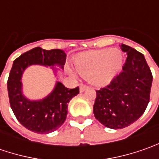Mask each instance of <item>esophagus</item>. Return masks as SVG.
<instances>
[{
    "label": "esophagus",
    "instance_id": "obj_1",
    "mask_svg": "<svg viewBox=\"0 0 159 159\" xmlns=\"http://www.w3.org/2000/svg\"><path fill=\"white\" fill-rule=\"evenodd\" d=\"M88 89H89V87H88V86H86V85H82V86L80 87V92L82 93V92H84L85 90H87Z\"/></svg>",
    "mask_w": 159,
    "mask_h": 159
}]
</instances>
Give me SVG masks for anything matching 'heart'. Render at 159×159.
Listing matches in <instances>:
<instances>
[{
  "label": "heart",
  "instance_id": "1",
  "mask_svg": "<svg viewBox=\"0 0 159 159\" xmlns=\"http://www.w3.org/2000/svg\"><path fill=\"white\" fill-rule=\"evenodd\" d=\"M123 57L118 49L106 48L80 55L74 65L79 74L88 78L92 84L102 86L111 81L120 69Z\"/></svg>",
  "mask_w": 159,
  "mask_h": 159
}]
</instances>
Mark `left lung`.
<instances>
[{"label":"left lung","instance_id":"1","mask_svg":"<svg viewBox=\"0 0 159 159\" xmlns=\"http://www.w3.org/2000/svg\"><path fill=\"white\" fill-rule=\"evenodd\" d=\"M121 49L127 54L123 71L96 90L94 104L95 119L111 129L126 127L143 114L152 84V73L143 55L125 44Z\"/></svg>","mask_w":159,"mask_h":159}]
</instances>
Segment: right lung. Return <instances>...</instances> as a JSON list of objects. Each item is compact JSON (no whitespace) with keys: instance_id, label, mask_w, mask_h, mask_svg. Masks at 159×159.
Segmentation results:
<instances>
[{"instance_id":"obj_1","label":"right lung","mask_w":159,"mask_h":159,"mask_svg":"<svg viewBox=\"0 0 159 159\" xmlns=\"http://www.w3.org/2000/svg\"><path fill=\"white\" fill-rule=\"evenodd\" d=\"M66 54L61 49H42L34 48L22 54L14 61L8 79V93L10 107L20 124L37 134L56 131L66 119L68 103L80 93V89H67L61 82L42 100L31 101L22 94V74L32 64L64 67Z\"/></svg>"}]
</instances>
